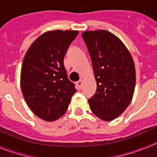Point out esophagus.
<instances>
[{
    "label": "esophagus",
    "instance_id": "obj_1",
    "mask_svg": "<svg viewBox=\"0 0 157 157\" xmlns=\"http://www.w3.org/2000/svg\"><path fill=\"white\" fill-rule=\"evenodd\" d=\"M76 87H77L78 90H80L82 88V80L79 79L78 82H76Z\"/></svg>",
    "mask_w": 157,
    "mask_h": 157
}]
</instances>
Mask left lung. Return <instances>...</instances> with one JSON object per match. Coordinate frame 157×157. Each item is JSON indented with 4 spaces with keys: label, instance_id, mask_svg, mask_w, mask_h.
Segmentation results:
<instances>
[{
    "label": "left lung",
    "instance_id": "8db88e82",
    "mask_svg": "<svg viewBox=\"0 0 157 157\" xmlns=\"http://www.w3.org/2000/svg\"><path fill=\"white\" fill-rule=\"evenodd\" d=\"M88 48L97 90L88 100L94 115L111 121L130 105L135 87V67L131 55L116 36L104 30L82 34Z\"/></svg>",
    "mask_w": 157,
    "mask_h": 157
}]
</instances>
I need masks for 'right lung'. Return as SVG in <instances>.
Segmentation results:
<instances>
[{"mask_svg": "<svg viewBox=\"0 0 157 157\" xmlns=\"http://www.w3.org/2000/svg\"><path fill=\"white\" fill-rule=\"evenodd\" d=\"M77 30H52L33 42L23 59L22 93L31 111L46 121L61 117L76 90L67 75L63 57Z\"/></svg>", "mask_w": 157, "mask_h": 157, "instance_id": "add662e5", "label": "right lung"}]
</instances>
